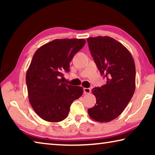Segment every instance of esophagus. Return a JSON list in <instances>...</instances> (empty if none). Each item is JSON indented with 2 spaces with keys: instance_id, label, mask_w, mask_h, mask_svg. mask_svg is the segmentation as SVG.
I'll list each match as a JSON object with an SVG mask.
<instances>
[{
  "instance_id": "34e87169",
  "label": "esophagus",
  "mask_w": 155,
  "mask_h": 155,
  "mask_svg": "<svg viewBox=\"0 0 155 155\" xmlns=\"http://www.w3.org/2000/svg\"><path fill=\"white\" fill-rule=\"evenodd\" d=\"M84 94H90L91 92V89L90 88H83Z\"/></svg>"
}]
</instances>
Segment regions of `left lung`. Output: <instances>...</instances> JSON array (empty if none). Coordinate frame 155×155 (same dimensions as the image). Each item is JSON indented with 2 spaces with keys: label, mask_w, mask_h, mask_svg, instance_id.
<instances>
[{
  "label": "left lung",
  "mask_w": 155,
  "mask_h": 155,
  "mask_svg": "<svg viewBox=\"0 0 155 155\" xmlns=\"http://www.w3.org/2000/svg\"><path fill=\"white\" fill-rule=\"evenodd\" d=\"M91 56L107 83L94 87L96 98L88 109L91 119L109 122L119 116L129 103L135 90V65L132 54L124 46L109 36L87 39Z\"/></svg>",
  "instance_id": "8db88e82"
}]
</instances>
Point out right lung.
I'll list each match as a JSON object with an SVG mask.
<instances>
[{"label":"right lung","mask_w":155,"mask_h":155,"mask_svg":"<svg viewBox=\"0 0 155 155\" xmlns=\"http://www.w3.org/2000/svg\"><path fill=\"white\" fill-rule=\"evenodd\" d=\"M85 44L84 39H56L35 51L27 74L28 96L38 116L47 122L65 119L74 100L83 93L80 86L62 83L59 77L69 72L70 62Z\"/></svg>","instance_id":"obj_1"}]
</instances>
